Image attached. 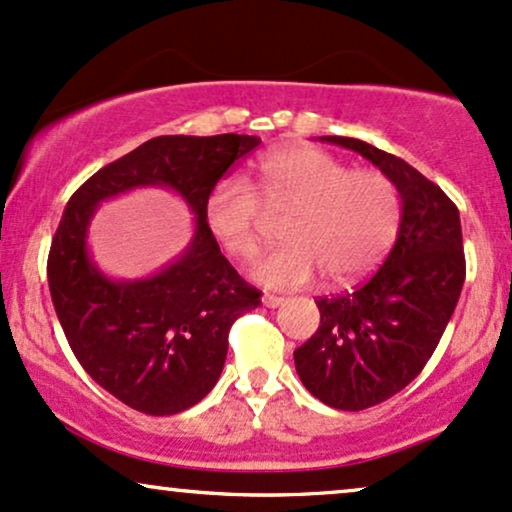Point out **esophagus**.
<instances>
[{"mask_svg":"<svg viewBox=\"0 0 512 512\" xmlns=\"http://www.w3.org/2000/svg\"><path fill=\"white\" fill-rule=\"evenodd\" d=\"M286 302V297H278V295H262V304L264 307H269V309H274V307H281V304Z\"/></svg>","mask_w":512,"mask_h":512,"instance_id":"esophagus-1","label":"esophagus"}]
</instances>
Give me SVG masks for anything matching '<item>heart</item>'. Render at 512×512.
I'll list each match as a JSON object with an SVG mask.
<instances>
[{
    "mask_svg": "<svg viewBox=\"0 0 512 512\" xmlns=\"http://www.w3.org/2000/svg\"><path fill=\"white\" fill-rule=\"evenodd\" d=\"M257 189L267 208H288L281 238L262 252L252 278L267 288H300L323 274L331 286L364 276L394 241L399 191L380 170H349L312 146L269 151L257 165ZM250 181L224 177L205 200V219L231 257H250L260 241L262 203Z\"/></svg>",
    "mask_w": 512,
    "mask_h": 512,
    "instance_id": "b5f03b06",
    "label": "heart"
}]
</instances>
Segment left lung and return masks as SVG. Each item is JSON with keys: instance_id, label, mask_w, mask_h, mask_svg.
<instances>
[{"instance_id": "left-lung-1", "label": "left lung", "mask_w": 512, "mask_h": 512, "mask_svg": "<svg viewBox=\"0 0 512 512\" xmlns=\"http://www.w3.org/2000/svg\"><path fill=\"white\" fill-rule=\"evenodd\" d=\"M385 172L401 198L390 255L364 286L319 297L321 326L295 349L302 385L323 404L361 411L404 390L423 371L465 281L458 208L416 167L366 141L321 137Z\"/></svg>"}]
</instances>
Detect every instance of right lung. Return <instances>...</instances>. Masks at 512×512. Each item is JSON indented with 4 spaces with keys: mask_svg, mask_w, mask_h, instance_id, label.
I'll use <instances>...</instances> for the list:
<instances>
[{
    "mask_svg": "<svg viewBox=\"0 0 512 512\" xmlns=\"http://www.w3.org/2000/svg\"><path fill=\"white\" fill-rule=\"evenodd\" d=\"M262 141L248 134L155 137L101 167L70 196L47 276L68 345L94 383L148 416L191 409L222 375L229 328L260 307L219 250L205 200L226 170ZM141 185L179 192L197 215L187 249L158 275L115 282L91 262L86 231L103 199Z\"/></svg>",
    "mask_w": 512,
    "mask_h": 512,
    "instance_id": "1",
    "label": "right lung"
}]
</instances>
